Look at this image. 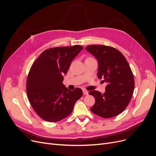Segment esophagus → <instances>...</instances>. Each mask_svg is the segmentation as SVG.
Here are the masks:
<instances>
[{
  "instance_id": "34e87169",
  "label": "esophagus",
  "mask_w": 156,
  "mask_h": 156,
  "mask_svg": "<svg viewBox=\"0 0 156 156\" xmlns=\"http://www.w3.org/2000/svg\"><path fill=\"white\" fill-rule=\"evenodd\" d=\"M83 94H84V95H88V91H87V90H83Z\"/></svg>"
}]
</instances>
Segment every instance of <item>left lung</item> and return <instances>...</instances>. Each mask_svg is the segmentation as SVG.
<instances>
[{
  "mask_svg": "<svg viewBox=\"0 0 156 156\" xmlns=\"http://www.w3.org/2000/svg\"><path fill=\"white\" fill-rule=\"evenodd\" d=\"M86 50L99 62L98 78L108 83L105 92H89L95 99L90 109L96 115L110 118L119 115L128 106L135 87L133 74L125 57L116 48L104 45H90Z\"/></svg>",
  "mask_w": 156,
  "mask_h": 156,
  "instance_id": "left-lung-1",
  "label": "left lung"
}]
</instances>
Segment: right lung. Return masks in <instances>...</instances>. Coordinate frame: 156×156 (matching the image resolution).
<instances>
[{
	"mask_svg": "<svg viewBox=\"0 0 156 156\" xmlns=\"http://www.w3.org/2000/svg\"><path fill=\"white\" fill-rule=\"evenodd\" d=\"M83 48L78 45L48 48L33 63L27 93L31 107L44 120L57 122L68 117L82 96L81 88L69 90L62 81L72 61Z\"/></svg>",
	"mask_w": 156,
	"mask_h": 156,
	"instance_id": "right-lung-1",
	"label": "right lung"
}]
</instances>
